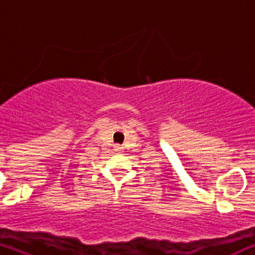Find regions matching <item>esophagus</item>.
<instances>
[{"label": "esophagus", "instance_id": "esophagus-1", "mask_svg": "<svg viewBox=\"0 0 255 255\" xmlns=\"http://www.w3.org/2000/svg\"><path fill=\"white\" fill-rule=\"evenodd\" d=\"M116 149H117V151H121V147L120 146H116Z\"/></svg>", "mask_w": 255, "mask_h": 255}]
</instances>
